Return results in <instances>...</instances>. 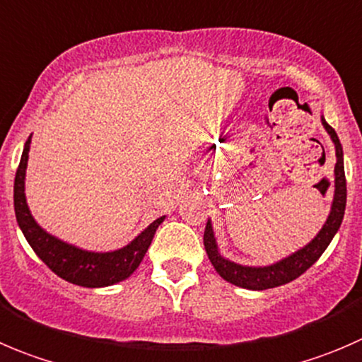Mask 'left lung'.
<instances>
[{"mask_svg":"<svg viewBox=\"0 0 362 362\" xmlns=\"http://www.w3.org/2000/svg\"><path fill=\"white\" fill-rule=\"evenodd\" d=\"M322 125L325 131L331 136L332 143L336 146V166H334V199H332L331 214H329L327 221L318 231L317 237L299 249L297 252L290 255L288 258L281 259V262L274 263L269 267H244L238 263L230 262V259L223 258L217 249L216 237H214L212 224L206 221L205 235H203V244H205V251L209 255L210 262H212L214 269L217 270V274L223 279H226L231 285L242 286L247 290H267L276 288V286L286 285V283L293 281L304 274L315 262L322 256V252L327 249L331 244L332 237L336 231L341 226L343 216H345V205H346V178H345V168H343V148L339 143L338 134L334 129L322 118Z\"/></svg>","mask_w":362,"mask_h":362,"instance_id":"obj_1","label":"left lung"}]
</instances>
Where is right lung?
Segmentation results:
<instances>
[{
    "instance_id": "right-lung-1",
    "label": "right lung",
    "mask_w": 362,
    "mask_h": 362,
    "mask_svg": "<svg viewBox=\"0 0 362 362\" xmlns=\"http://www.w3.org/2000/svg\"><path fill=\"white\" fill-rule=\"evenodd\" d=\"M30 143L31 136L24 145L23 157H21L16 173V182H13V209H16L17 223H19L31 249L56 276L72 285L100 288V286H110L127 279L138 269L143 256L148 251L156 230L164 221V216L153 221L131 244L111 252L84 251V249L52 237L35 223L33 216L28 209L26 196H24V177H26Z\"/></svg>"
}]
</instances>
